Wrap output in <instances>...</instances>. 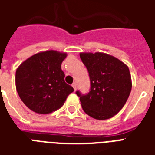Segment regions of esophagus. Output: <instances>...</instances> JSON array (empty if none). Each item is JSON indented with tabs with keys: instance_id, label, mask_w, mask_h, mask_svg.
Returning <instances> with one entry per match:
<instances>
[{
	"instance_id": "esophagus-1",
	"label": "esophagus",
	"mask_w": 155,
	"mask_h": 155,
	"mask_svg": "<svg viewBox=\"0 0 155 155\" xmlns=\"http://www.w3.org/2000/svg\"><path fill=\"white\" fill-rule=\"evenodd\" d=\"M72 87L74 88V90H76V87H77V84H76V83H73L72 84Z\"/></svg>"
}]
</instances>
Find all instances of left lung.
<instances>
[{
    "label": "left lung",
    "instance_id": "left-lung-1",
    "mask_svg": "<svg viewBox=\"0 0 155 155\" xmlns=\"http://www.w3.org/2000/svg\"><path fill=\"white\" fill-rule=\"evenodd\" d=\"M80 56L90 79L89 92H75L83 109L97 120L113 117L125 105L131 92L129 68L117 58L104 53H81Z\"/></svg>",
    "mask_w": 155,
    "mask_h": 155
}]
</instances>
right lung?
Instances as JSON below:
<instances>
[{"mask_svg":"<svg viewBox=\"0 0 155 155\" xmlns=\"http://www.w3.org/2000/svg\"><path fill=\"white\" fill-rule=\"evenodd\" d=\"M67 54L48 51L23 62L16 71V88L22 102L32 111L48 114L63 105L74 91L64 80L61 64Z\"/></svg>","mask_w":155,"mask_h":155,"instance_id":"right-lung-1","label":"right lung"}]
</instances>
